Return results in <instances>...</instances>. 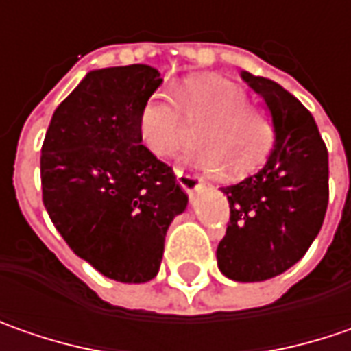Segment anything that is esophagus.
<instances>
[{"mask_svg":"<svg viewBox=\"0 0 351 351\" xmlns=\"http://www.w3.org/2000/svg\"><path fill=\"white\" fill-rule=\"evenodd\" d=\"M176 180H178V184L186 191V194H194V192H198L200 189V178L196 175H191V173H184V171H180V169H176Z\"/></svg>","mask_w":351,"mask_h":351,"instance_id":"esophagus-1","label":"esophagus"}]
</instances>
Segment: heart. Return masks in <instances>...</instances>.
I'll list each match as a JSON object with an SVG mask.
<instances>
[{
  "label": "heart",
  "instance_id": "heart-1",
  "mask_svg": "<svg viewBox=\"0 0 351 351\" xmlns=\"http://www.w3.org/2000/svg\"><path fill=\"white\" fill-rule=\"evenodd\" d=\"M176 98L155 92L143 101L137 117L141 145L155 157H169L200 128L202 145L184 160L204 171H223L245 176L259 169L275 145V121L265 108L250 104L243 88L220 76L189 78ZM181 108H178V106Z\"/></svg>",
  "mask_w": 351,
  "mask_h": 351
}]
</instances>
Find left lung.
<instances>
[{"label":"left lung","mask_w":351,"mask_h":351,"mask_svg":"<svg viewBox=\"0 0 351 351\" xmlns=\"http://www.w3.org/2000/svg\"><path fill=\"white\" fill-rule=\"evenodd\" d=\"M275 121V145L257 175L223 186L230 221L218 267L232 281H267L308 252L328 208V151L313 114L277 82L241 72Z\"/></svg>","instance_id":"obj_1"}]
</instances>
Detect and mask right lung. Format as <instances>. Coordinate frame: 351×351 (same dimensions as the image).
<instances>
[{
  "mask_svg": "<svg viewBox=\"0 0 351 351\" xmlns=\"http://www.w3.org/2000/svg\"><path fill=\"white\" fill-rule=\"evenodd\" d=\"M162 82L130 64L92 70L53 114L40 149L43 204L69 247L104 277L147 282L189 204L169 165L141 145L139 110Z\"/></svg>",
  "mask_w": 351,
  "mask_h": 351,
  "instance_id": "right-lung-1",
  "label": "right lung"
}]
</instances>
